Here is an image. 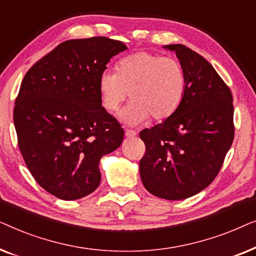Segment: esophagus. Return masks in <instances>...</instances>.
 Returning a JSON list of instances; mask_svg holds the SVG:
<instances>
[{
    "instance_id": "obj_1",
    "label": "esophagus",
    "mask_w": 256,
    "mask_h": 256,
    "mask_svg": "<svg viewBox=\"0 0 256 256\" xmlns=\"http://www.w3.org/2000/svg\"><path fill=\"white\" fill-rule=\"evenodd\" d=\"M124 135H126V138H135V136H136V132H134V130H130V129H126Z\"/></svg>"
}]
</instances>
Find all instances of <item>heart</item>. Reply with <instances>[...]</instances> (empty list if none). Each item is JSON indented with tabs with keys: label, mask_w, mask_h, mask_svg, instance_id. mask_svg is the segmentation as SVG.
Masks as SVG:
<instances>
[{
	"label": "heart",
	"mask_w": 256,
	"mask_h": 256,
	"mask_svg": "<svg viewBox=\"0 0 256 256\" xmlns=\"http://www.w3.org/2000/svg\"><path fill=\"white\" fill-rule=\"evenodd\" d=\"M185 90L186 74L180 62L146 51L127 56L118 62L116 72L104 71L99 78L101 104L107 112L116 110L129 94L132 102L121 114L129 124L172 116Z\"/></svg>",
	"instance_id": "heart-1"
}]
</instances>
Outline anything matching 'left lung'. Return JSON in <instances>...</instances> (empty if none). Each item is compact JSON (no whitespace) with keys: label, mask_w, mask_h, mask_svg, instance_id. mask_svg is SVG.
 Returning a JSON list of instances; mask_svg holds the SVG:
<instances>
[{"label":"left lung","mask_w":256,"mask_h":256,"mask_svg":"<svg viewBox=\"0 0 256 256\" xmlns=\"http://www.w3.org/2000/svg\"><path fill=\"white\" fill-rule=\"evenodd\" d=\"M174 51L186 74V90L172 116L144 129L140 176L150 194L180 200L212 183L234 138L233 98L210 62L182 44Z\"/></svg>","instance_id":"1"}]
</instances>
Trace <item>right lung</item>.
<instances>
[{"label":"right lung","mask_w":256,"mask_h":256,"mask_svg":"<svg viewBox=\"0 0 256 256\" xmlns=\"http://www.w3.org/2000/svg\"><path fill=\"white\" fill-rule=\"evenodd\" d=\"M124 50L106 37L66 40L20 84L14 108L20 150L37 183L62 200L92 194L101 180V157L124 140V129L101 106L99 78Z\"/></svg>","instance_id":"1"}]
</instances>
